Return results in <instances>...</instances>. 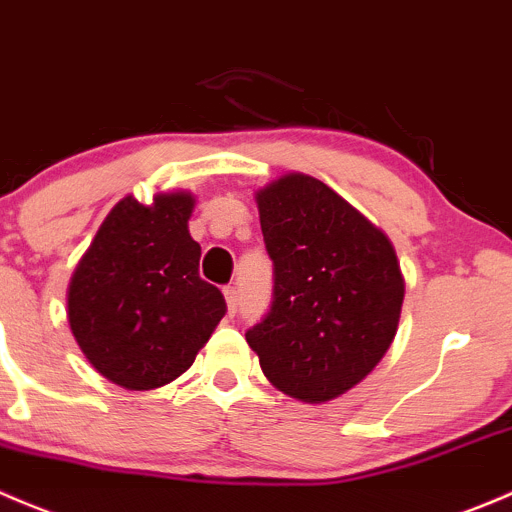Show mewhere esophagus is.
<instances>
[{
    "mask_svg": "<svg viewBox=\"0 0 512 512\" xmlns=\"http://www.w3.org/2000/svg\"><path fill=\"white\" fill-rule=\"evenodd\" d=\"M224 298H226V310H229V315H234L236 308H239V291H236V286H226Z\"/></svg>",
    "mask_w": 512,
    "mask_h": 512,
    "instance_id": "1",
    "label": "esophagus"
}]
</instances>
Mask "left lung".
<instances>
[{
  "label": "left lung",
  "instance_id": "8db88e82",
  "mask_svg": "<svg viewBox=\"0 0 512 512\" xmlns=\"http://www.w3.org/2000/svg\"><path fill=\"white\" fill-rule=\"evenodd\" d=\"M273 303L246 333L268 382L305 404L360 384L399 328L404 276L382 229L320 179L286 172L256 192Z\"/></svg>",
  "mask_w": 512,
  "mask_h": 512
}]
</instances>
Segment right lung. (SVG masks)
Masks as SVG:
<instances>
[{"label":"right lung","instance_id":"1","mask_svg":"<svg viewBox=\"0 0 512 512\" xmlns=\"http://www.w3.org/2000/svg\"><path fill=\"white\" fill-rule=\"evenodd\" d=\"M194 194L157 192L150 204L120 199L78 261L66 315L78 347L113 384L165 387L192 367L226 303L199 278L202 246L189 236Z\"/></svg>","mask_w":512,"mask_h":512}]
</instances>
